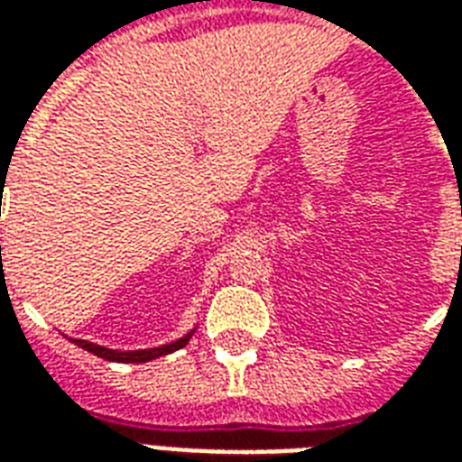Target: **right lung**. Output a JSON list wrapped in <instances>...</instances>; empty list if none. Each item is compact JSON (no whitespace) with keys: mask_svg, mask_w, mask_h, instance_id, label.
<instances>
[{"mask_svg":"<svg viewBox=\"0 0 462 462\" xmlns=\"http://www.w3.org/2000/svg\"><path fill=\"white\" fill-rule=\"evenodd\" d=\"M2 250V247H0ZM195 334V329H190L185 337L180 339L171 341V344H162V346H155V348H138V351H118V348H106V346H98L94 341H84V339H71L76 346L86 348L88 354H94L98 358H106V361H121V364H145V361H152V358L158 356H165V354H172V351H178L182 348L190 337Z\"/></svg>","mask_w":462,"mask_h":462,"instance_id":"1","label":"right lung"}]
</instances>
